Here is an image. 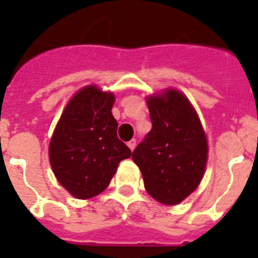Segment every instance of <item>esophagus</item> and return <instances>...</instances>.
Instances as JSON below:
<instances>
[{
    "instance_id": "34e87169",
    "label": "esophagus",
    "mask_w": 258,
    "mask_h": 258,
    "mask_svg": "<svg viewBox=\"0 0 258 258\" xmlns=\"http://www.w3.org/2000/svg\"><path fill=\"white\" fill-rule=\"evenodd\" d=\"M127 146H128L131 151H134V150H135V147H137V141H135V139H131V141L127 143Z\"/></svg>"
}]
</instances>
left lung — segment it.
I'll use <instances>...</instances> for the list:
<instances>
[{
	"instance_id": "obj_1",
	"label": "left lung",
	"mask_w": 258,
	"mask_h": 258,
	"mask_svg": "<svg viewBox=\"0 0 258 258\" xmlns=\"http://www.w3.org/2000/svg\"><path fill=\"white\" fill-rule=\"evenodd\" d=\"M153 128L134 150L150 196L176 205L202 180L208 161V141L196 109L183 93L166 89L147 97Z\"/></svg>"
}]
</instances>
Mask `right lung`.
I'll use <instances>...</instances> for the list:
<instances>
[{
  "label": "right lung",
  "instance_id": "right-lung-1",
  "mask_svg": "<svg viewBox=\"0 0 258 258\" xmlns=\"http://www.w3.org/2000/svg\"><path fill=\"white\" fill-rule=\"evenodd\" d=\"M115 96L95 86L80 89L67 104L49 143V161L62 187L88 200L108 187L131 150L117 138Z\"/></svg>",
  "mask_w": 258,
  "mask_h": 258
}]
</instances>
